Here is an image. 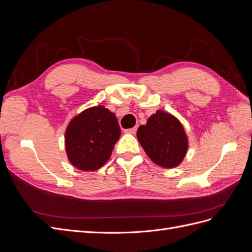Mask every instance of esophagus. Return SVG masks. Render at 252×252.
<instances>
[{
    "label": "esophagus",
    "instance_id": "34e87169",
    "mask_svg": "<svg viewBox=\"0 0 252 252\" xmlns=\"http://www.w3.org/2000/svg\"><path fill=\"white\" fill-rule=\"evenodd\" d=\"M136 130H138V127H132V128H129V129H126V132L127 133H131V134H134L136 132Z\"/></svg>",
    "mask_w": 252,
    "mask_h": 252
}]
</instances>
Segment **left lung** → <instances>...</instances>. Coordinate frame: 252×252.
I'll list each match as a JSON object with an SVG mask.
<instances>
[{"label":"left lung","mask_w":252,"mask_h":252,"mask_svg":"<svg viewBox=\"0 0 252 252\" xmlns=\"http://www.w3.org/2000/svg\"><path fill=\"white\" fill-rule=\"evenodd\" d=\"M136 135L151 161L165 168L178 166L186 155L184 128L178 119L162 110L152 114L146 126L141 125Z\"/></svg>","instance_id":"1"}]
</instances>
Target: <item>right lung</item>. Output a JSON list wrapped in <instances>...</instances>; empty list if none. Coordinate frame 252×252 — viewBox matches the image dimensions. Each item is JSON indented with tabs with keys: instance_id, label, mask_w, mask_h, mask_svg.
<instances>
[{
	"instance_id": "right-lung-1",
	"label": "right lung",
	"mask_w": 252,
	"mask_h": 252,
	"mask_svg": "<svg viewBox=\"0 0 252 252\" xmlns=\"http://www.w3.org/2000/svg\"><path fill=\"white\" fill-rule=\"evenodd\" d=\"M121 135L118 119L104 106L86 109L75 117L65 134L70 163L85 171L96 170L111 156Z\"/></svg>"
}]
</instances>
